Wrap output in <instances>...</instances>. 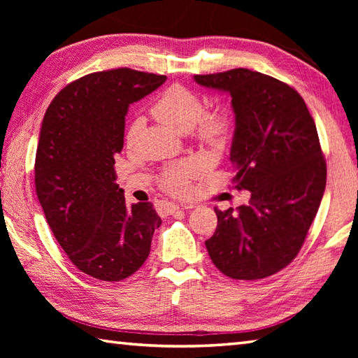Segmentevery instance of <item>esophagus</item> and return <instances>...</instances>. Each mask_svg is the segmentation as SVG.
Wrapping results in <instances>:
<instances>
[{
  "instance_id": "obj_1",
  "label": "esophagus",
  "mask_w": 358,
  "mask_h": 358,
  "mask_svg": "<svg viewBox=\"0 0 358 358\" xmlns=\"http://www.w3.org/2000/svg\"><path fill=\"white\" fill-rule=\"evenodd\" d=\"M181 208L178 206V204H175V203H167L166 204V212H167V215H173L175 212H178Z\"/></svg>"
}]
</instances>
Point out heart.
Wrapping results in <instances>:
<instances>
[{
	"label": "heart",
	"instance_id": "1",
	"mask_svg": "<svg viewBox=\"0 0 358 358\" xmlns=\"http://www.w3.org/2000/svg\"><path fill=\"white\" fill-rule=\"evenodd\" d=\"M204 112L201 98L181 85H173L157 98L152 113L173 131H195L196 138L210 148H222L231 135V120L224 112ZM201 171L200 163L187 162L167 171L163 186L172 194L185 192L191 180Z\"/></svg>",
	"mask_w": 358,
	"mask_h": 358
}]
</instances>
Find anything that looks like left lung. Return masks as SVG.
Here are the masks:
<instances>
[{
  "instance_id": "1",
  "label": "left lung",
  "mask_w": 358,
  "mask_h": 358,
  "mask_svg": "<svg viewBox=\"0 0 358 358\" xmlns=\"http://www.w3.org/2000/svg\"><path fill=\"white\" fill-rule=\"evenodd\" d=\"M194 80L231 95L232 183L250 191L248 206L215 208L217 229L204 245L227 277L273 275L299 254L323 199L326 162L314 118L295 89L269 75L232 69Z\"/></svg>"
}]
</instances>
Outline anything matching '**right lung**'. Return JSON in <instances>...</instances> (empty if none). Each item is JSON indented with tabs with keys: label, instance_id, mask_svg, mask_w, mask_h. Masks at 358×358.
I'll use <instances>...</instances> for the list:
<instances>
[{
	"label": "right lung",
	"instance_id": "obj_1",
	"mask_svg": "<svg viewBox=\"0 0 358 358\" xmlns=\"http://www.w3.org/2000/svg\"><path fill=\"white\" fill-rule=\"evenodd\" d=\"M164 81L129 67L89 73L59 90L44 113L38 200L69 260L96 280L120 281L138 271L162 224L152 203H126L113 157L123 149L129 106Z\"/></svg>",
	"mask_w": 358,
	"mask_h": 358
}]
</instances>
